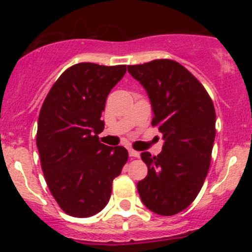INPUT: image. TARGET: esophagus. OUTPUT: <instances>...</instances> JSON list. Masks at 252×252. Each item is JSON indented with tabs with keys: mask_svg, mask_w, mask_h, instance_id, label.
<instances>
[{
	"mask_svg": "<svg viewBox=\"0 0 252 252\" xmlns=\"http://www.w3.org/2000/svg\"><path fill=\"white\" fill-rule=\"evenodd\" d=\"M129 156L139 157V156H140V152L135 151V150H133V149H129Z\"/></svg>",
	"mask_w": 252,
	"mask_h": 252,
	"instance_id": "obj_1",
	"label": "esophagus"
}]
</instances>
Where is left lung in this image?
Masks as SVG:
<instances>
[{
    "label": "left lung",
    "mask_w": 252,
    "mask_h": 252,
    "mask_svg": "<svg viewBox=\"0 0 252 252\" xmlns=\"http://www.w3.org/2000/svg\"><path fill=\"white\" fill-rule=\"evenodd\" d=\"M149 96L163 138L161 154L141 158L147 175L138 183L142 204L161 216L185 210L201 190L216 136V112L207 91L191 73L172 60L128 65Z\"/></svg>",
    "instance_id": "obj_1"
}]
</instances>
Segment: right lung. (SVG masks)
Masks as SVG:
<instances>
[{"instance_id":"right-lung-1","label":"right lung","mask_w":252,"mask_h":252,"mask_svg":"<svg viewBox=\"0 0 252 252\" xmlns=\"http://www.w3.org/2000/svg\"><path fill=\"white\" fill-rule=\"evenodd\" d=\"M126 65L79 63L53 84L37 121L36 145L47 187L73 217H90L108 204L112 182L128 161L123 146L98 141L106 98Z\"/></svg>"}]
</instances>
